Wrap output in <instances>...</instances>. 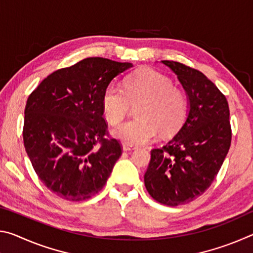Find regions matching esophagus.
Wrapping results in <instances>:
<instances>
[{
	"label": "esophagus",
	"mask_w": 253,
	"mask_h": 253,
	"mask_svg": "<svg viewBox=\"0 0 253 253\" xmlns=\"http://www.w3.org/2000/svg\"><path fill=\"white\" fill-rule=\"evenodd\" d=\"M134 149H136L135 146H131V145H128V144H123V151L124 152H129V151H134Z\"/></svg>",
	"instance_id": "esophagus-1"
}]
</instances>
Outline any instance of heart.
Masks as SVG:
<instances>
[{
	"label": "heart",
	"instance_id": "heart-1",
	"mask_svg": "<svg viewBox=\"0 0 253 253\" xmlns=\"http://www.w3.org/2000/svg\"><path fill=\"white\" fill-rule=\"evenodd\" d=\"M130 105L138 118L114 129L115 137L132 145L147 144L162 132L169 136L183 126L187 116V98L168 77L153 69H140L124 80L123 89L110 84L101 98L107 122L118 125L127 117Z\"/></svg>",
	"mask_w": 253,
	"mask_h": 253
}]
</instances>
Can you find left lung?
Wrapping results in <instances>:
<instances>
[{
  "label": "left lung",
  "instance_id": "8db88e82",
  "mask_svg": "<svg viewBox=\"0 0 253 253\" xmlns=\"http://www.w3.org/2000/svg\"><path fill=\"white\" fill-rule=\"evenodd\" d=\"M188 96L190 113L181 129L151 151L144 182L154 200L169 207L190 203L211 186L231 145L232 130L225 96L202 72L163 60Z\"/></svg>",
  "mask_w": 253,
  "mask_h": 253
}]
</instances>
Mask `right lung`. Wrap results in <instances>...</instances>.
Instances as JSON below:
<instances>
[{
	"mask_svg": "<svg viewBox=\"0 0 253 253\" xmlns=\"http://www.w3.org/2000/svg\"><path fill=\"white\" fill-rule=\"evenodd\" d=\"M129 62L91 57L52 72L30 93L23 143L41 182L67 201H84L108 179L123 147L111 138L101 98Z\"/></svg>",
	"mask_w": 253,
	"mask_h": 253,
	"instance_id": "1",
	"label": "right lung"
}]
</instances>
